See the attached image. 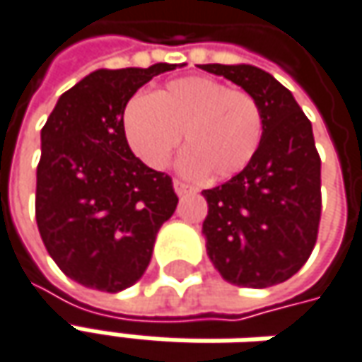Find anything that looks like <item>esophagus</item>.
<instances>
[{
  "instance_id": "esophagus-1",
  "label": "esophagus",
  "mask_w": 362,
  "mask_h": 362,
  "mask_svg": "<svg viewBox=\"0 0 362 362\" xmlns=\"http://www.w3.org/2000/svg\"><path fill=\"white\" fill-rule=\"evenodd\" d=\"M174 192L178 194V196H186L188 192H192V188L188 184H184V182L174 180Z\"/></svg>"
}]
</instances>
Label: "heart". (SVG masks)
Returning <instances> with one entry per match:
<instances>
[{
  "label": "heart",
  "mask_w": 362,
  "mask_h": 362,
  "mask_svg": "<svg viewBox=\"0 0 362 362\" xmlns=\"http://www.w3.org/2000/svg\"><path fill=\"white\" fill-rule=\"evenodd\" d=\"M178 168L188 176L224 180L243 172L258 150L262 116L255 98L206 76L168 81L154 94H136L122 112V132L146 166L166 168L182 140Z\"/></svg>",
  "instance_id": "b5f03b06"
}]
</instances>
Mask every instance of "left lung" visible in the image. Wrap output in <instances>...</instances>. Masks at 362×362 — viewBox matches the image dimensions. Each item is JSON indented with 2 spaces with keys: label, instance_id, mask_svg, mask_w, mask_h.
I'll list each match as a JSON object with an SVG mask.
<instances>
[{
  "label": "left lung",
  "instance_id": "left-lung-1",
  "mask_svg": "<svg viewBox=\"0 0 362 362\" xmlns=\"http://www.w3.org/2000/svg\"><path fill=\"white\" fill-rule=\"evenodd\" d=\"M255 98L262 138L248 166L202 196L206 252L224 281L267 288L296 274L315 248L320 220V158L294 95L264 69L204 64Z\"/></svg>",
  "mask_w": 362,
  "mask_h": 362
}]
</instances>
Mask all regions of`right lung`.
I'll list each match as a JSON object with an SVG mask.
<instances>
[{
  "mask_svg": "<svg viewBox=\"0 0 362 362\" xmlns=\"http://www.w3.org/2000/svg\"><path fill=\"white\" fill-rule=\"evenodd\" d=\"M178 64L95 69L42 128L35 220L59 270L86 288L119 293L142 279L178 196L164 172L134 156L122 132L132 95Z\"/></svg>",
  "mask_w": 362,
  "mask_h": 362,
  "instance_id": "1",
  "label": "right lung"
}]
</instances>
